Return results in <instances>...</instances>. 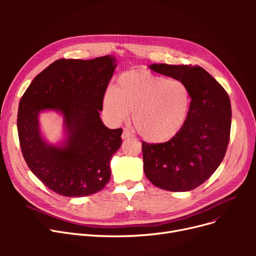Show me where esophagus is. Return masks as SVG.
<instances>
[{"mask_svg": "<svg viewBox=\"0 0 256 256\" xmlns=\"http://www.w3.org/2000/svg\"><path fill=\"white\" fill-rule=\"evenodd\" d=\"M121 138H122V140L130 139V138H132V132L128 130V128H124V132H122V136H121Z\"/></svg>", "mask_w": 256, "mask_h": 256, "instance_id": "esophagus-1", "label": "esophagus"}]
</instances>
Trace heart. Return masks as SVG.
I'll list each match as a JSON object with an SVG mask.
<instances>
[{"label":"heart","mask_w":256,"mask_h":256,"mask_svg":"<svg viewBox=\"0 0 256 256\" xmlns=\"http://www.w3.org/2000/svg\"><path fill=\"white\" fill-rule=\"evenodd\" d=\"M191 106V90L180 80L145 70L121 74L115 88L104 94L102 112L113 124L124 122L132 111V124L150 143H164L184 128Z\"/></svg>","instance_id":"heart-1"}]
</instances>
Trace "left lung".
<instances>
[{
  "label": "left lung",
  "instance_id": "1",
  "mask_svg": "<svg viewBox=\"0 0 256 256\" xmlns=\"http://www.w3.org/2000/svg\"><path fill=\"white\" fill-rule=\"evenodd\" d=\"M148 67L184 82L191 90L192 100L189 116L176 137L160 144L142 143L144 173L160 189L191 191L206 182L224 158L232 126L230 96L202 67Z\"/></svg>",
  "mask_w": 256,
  "mask_h": 256
}]
</instances>
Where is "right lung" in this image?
I'll return each mask as SVG.
<instances>
[{
	"label": "right lung",
	"instance_id": "right-lung-1",
	"mask_svg": "<svg viewBox=\"0 0 256 256\" xmlns=\"http://www.w3.org/2000/svg\"><path fill=\"white\" fill-rule=\"evenodd\" d=\"M116 66L111 55L57 60L32 80L20 102L18 132L26 163L59 195L89 196L111 178V158L121 146L122 130L108 128L100 111ZM44 112L62 117V138L56 144L42 134L38 118Z\"/></svg>",
	"mask_w": 256,
	"mask_h": 256
}]
</instances>
